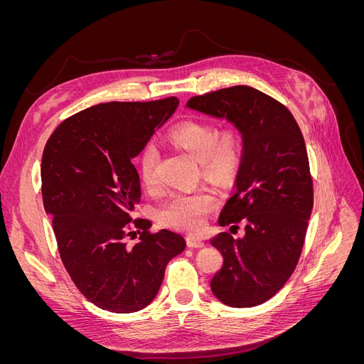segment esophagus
Masks as SVG:
<instances>
[{
  "label": "esophagus",
  "mask_w": 364,
  "mask_h": 364,
  "mask_svg": "<svg viewBox=\"0 0 364 364\" xmlns=\"http://www.w3.org/2000/svg\"><path fill=\"white\" fill-rule=\"evenodd\" d=\"M186 245H188L190 247H203L205 240L200 235H188L186 237Z\"/></svg>",
  "instance_id": "obj_1"
}]
</instances>
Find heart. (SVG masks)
<instances>
[{"instance_id":"1","label":"heart","mask_w":364,"mask_h":364,"mask_svg":"<svg viewBox=\"0 0 364 364\" xmlns=\"http://www.w3.org/2000/svg\"><path fill=\"white\" fill-rule=\"evenodd\" d=\"M170 141L182 147L200 162L209 178L223 181L235 170L238 162V138L234 132L217 136V129L202 121H185L170 132ZM159 153L155 144H147L139 158V176L147 188L155 186ZM217 205L211 190L199 188L191 193H174L158 211L164 225L183 230H197Z\"/></svg>"}]
</instances>
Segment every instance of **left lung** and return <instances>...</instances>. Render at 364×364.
<instances>
[{"instance_id":"8db88e82","label":"left lung","mask_w":364,"mask_h":364,"mask_svg":"<svg viewBox=\"0 0 364 364\" xmlns=\"http://www.w3.org/2000/svg\"><path fill=\"white\" fill-rule=\"evenodd\" d=\"M185 107L225 119L241 135L235 193L218 225L238 229L243 222L245 235L211 238L225 259L211 290L229 306L259 305L291 277L311 215L313 182L302 132L287 107L245 85L193 97Z\"/></svg>"}]
</instances>
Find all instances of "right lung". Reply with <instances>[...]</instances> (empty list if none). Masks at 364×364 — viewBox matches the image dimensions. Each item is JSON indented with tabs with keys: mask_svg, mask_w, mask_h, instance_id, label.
<instances>
[{
	"mask_svg": "<svg viewBox=\"0 0 364 364\" xmlns=\"http://www.w3.org/2000/svg\"><path fill=\"white\" fill-rule=\"evenodd\" d=\"M179 106L176 97L147 103H102L75 114L53 132L43 149L41 179L46 213L63 266L87 301L111 313H135L155 299L171 258L185 238L168 229L126 246L130 211L141 186L132 159ZM136 234V232H135Z\"/></svg>",
	"mask_w": 364,
	"mask_h": 364,
	"instance_id": "1",
	"label": "right lung"
}]
</instances>
